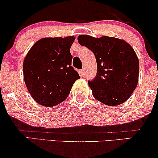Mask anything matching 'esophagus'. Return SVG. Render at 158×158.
<instances>
[{
    "instance_id": "esophagus-1",
    "label": "esophagus",
    "mask_w": 158,
    "mask_h": 158,
    "mask_svg": "<svg viewBox=\"0 0 158 158\" xmlns=\"http://www.w3.org/2000/svg\"><path fill=\"white\" fill-rule=\"evenodd\" d=\"M85 69H81V73H81V76H84V75H85Z\"/></svg>"
}]
</instances>
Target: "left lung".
I'll list each match as a JSON object with an SVG mask.
<instances>
[{
	"instance_id": "1",
	"label": "left lung",
	"mask_w": 158,
	"mask_h": 158,
	"mask_svg": "<svg viewBox=\"0 0 158 158\" xmlns=\"http://www.w3.org/2000/svg\"><path fill=\"white\" fill-rule=\"evenodd\" d=\"M77 40L94 53L97 60V75L89 81L94 97L109 106L126 102L139 80V59L132 47L123 40L108 36L82 35Z\"/></svg>"
}]
</instances>
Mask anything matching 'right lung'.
I'll list each match as a JSON object with an SVG mask.
<instances>
[{"label":"right lung","mask_w":158,"mask_h":158,"mask_svg":"<svg viewBox=\"0 0 158 158\" xmlns=\"http://www.w3.org/2000/svg\"><path fill=\"white\" fill-rule=\"evenodd\" d=\"M73 36L45 38L35 44L24 60V79L28 91L38 104L54 106L69 96L79 74L71 66L69 48Z\"/></svg>","instance_id":"obj_1"}]
</instances>
